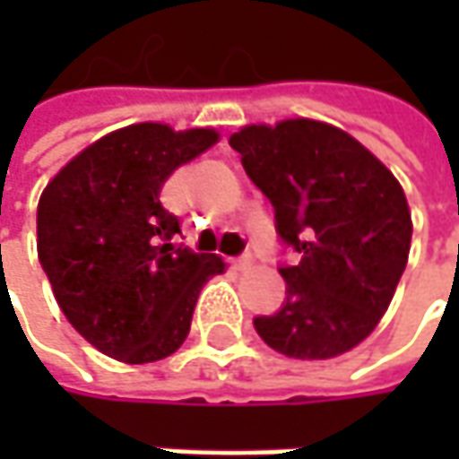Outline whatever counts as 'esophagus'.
Masks as SVG:
<instances>
[{"label": "esophagus", "mask_w": 459, "mask_h": 459, "mask_svg": "<svg viewBox=\"0 0 459 459\" xmlns=\"http://www.w3.org/2000/svg\"><path fill=\"white\" fill-rule=\"evenodd\" d=\"M250 263H253V257L250 255L232 257V268H235V271H247V268H250Z\"/></svg>", "instance_id": "1"}]
</instances>
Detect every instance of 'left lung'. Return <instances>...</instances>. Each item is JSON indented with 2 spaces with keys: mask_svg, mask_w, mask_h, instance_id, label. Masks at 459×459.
I'll list each match as a JSON object with an SVG mask.
<instances>
[{
  "mask_svg": "<svg viewBox=\"0 0 459 459\" xmlns=\"http://www.w3.org/2000/svg\"><path fill=\"white\" fill-rule=\"evenodd\" d=\"M247 178L265 194L286 301L253 325L263 342L299 360H326L360 344L396 291L411 247V214L394 173L342 130L286 119L230 137Z\"/></svg>",
  "mask_w": 459,
  "mask_h": 459,
  "instance_id": "obj_1",
  "label": "left lung"
}]
</instances>
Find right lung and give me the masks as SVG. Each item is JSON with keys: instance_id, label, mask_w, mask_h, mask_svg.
I'll return each mask as SVG.
<instances>
[{"instance_id": "right-lung-1", "label": "right lung", "mask_w": 459, "mask_h": 459, "mask_svg": "<svg viewBox=\"0 0 459 459\" xmlns=\"http://www.w3.org/2000/svg\"><path fill=\"white\" fill-rule=\"evenodd\" d=\"M220 140L143 122L107 134L48 184L38 204V257L65 319L115 360L173 355L202 286L221 257L173 245L181 221L160 204L178 166Z\"/></svg>"}]
</instances>
